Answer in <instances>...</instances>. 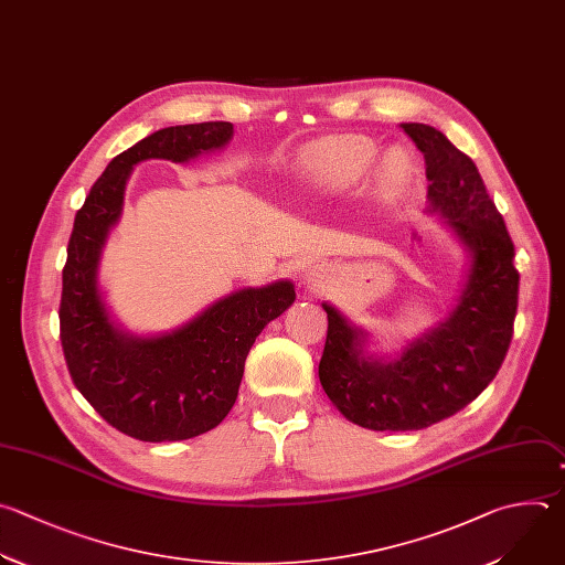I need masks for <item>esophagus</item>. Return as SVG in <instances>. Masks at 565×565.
Returning <instances> with one entry per match:
<instances>
[{
  "mask_svg": "<svg viewBox=\"0 0 565 565\" xmlns=\"http://www.w3.org/2000/svg\"><path fill=\"white\" fill-rule=\"evenodd\" d=\"M303 279L308 281V286H310V288L321 290V288L326 286V270H323L321 266H310V268L306 270Z\"/></svg>",
  "mask_w": 565,
  "mask_h": 565,
  "instance_id": "34e87169",
  "label": "esophagus"
}]
</instances>
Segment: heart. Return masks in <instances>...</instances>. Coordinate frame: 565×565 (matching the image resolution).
Here are the masks:
<instances>
[{
	"label": "heart",
	"instance_id": "obj_1",
	"mask_svg": "<svg viewBox=\"0 0 565 565\" xmlns=\"http://www.w3.org/2000/svg\"><path fill=\"white\" fill-rule=\"evenodd\" d=\"M374 159H377V146L365 137H328L310 150L306 159V174L315 185L330 188L332 191V188H343L359 181L372 168ZM402 170L404 166L397 154L386 157V181H397Z\"/></svg>",
	"mask_w": 565,
	"mask_h": 565
}]
</instances>
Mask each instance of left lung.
<instances>
[{"instance_id":"8db88e82","label":"left lung","mask_w":565,"mask_h":565,"mask_svg":"<svg viewBox=\"0 0 565 565\" xmlns=\"http://www.w3.org/2000/svg\"><path fill=\"white\" fill-rule=\"evenodd\" d=\"M426 159L428 202L470 253V270L452 312L393 361L363 352L365 332L332 306L319 361L328 399L367 430H422L475 402L505 359L519 299L514 244L475 161L426 124H402Z\"/></svg>"}]
</instances>
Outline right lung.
<instances>
[{
	"mask_svg": "<svg viewBox=\"0 0 565 565\" xmlns=\"http://www.w3.org/2000/svg\"><path fill=\"white\" fill-rule=\"evenodd\" d=\"M231 137V121L170 126L143 137L106 166L75 215L60 303L66 365L99 417L139 441H181L220 426L235 406L257 334L295 301L290 281L244 288L148 339L121 332L108 317L97 268L132 166L143 159L183 163L224 148Z\"/></svg>",
	"mask_w": 565,
	"mask_h": 565,
	"instance_id": "add662e5",
	"label": "right lung"
}]
</instances>
